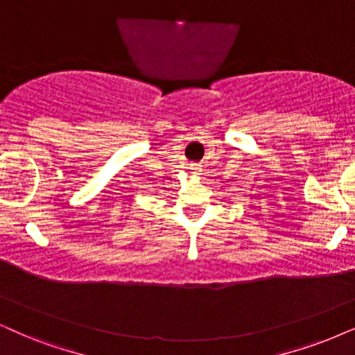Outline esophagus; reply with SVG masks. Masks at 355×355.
<instances>
[{
  "mask_svg": "<svg viewBox=\"0 0 355 355\" xmlns=\"http://www.w3.org/2000/svg\"><path fill=\"white\" fill-rule=\"evenodd\" d=\"M190 173L191 175H201V165L200 164H190Z\"/></svg>",
  "mask_w": 355,
  "mask_h": 355,
  "instance_id": "1",
  "label": "esophagus"
}]
</instances>
